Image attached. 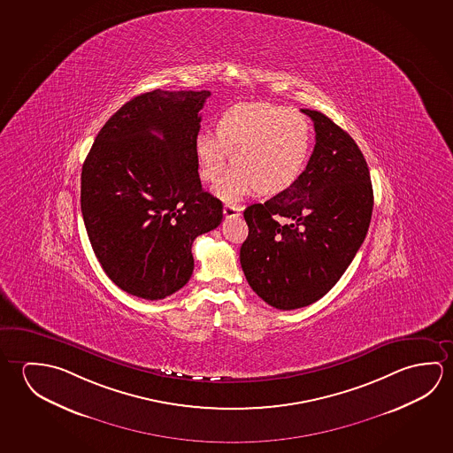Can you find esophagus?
<instances>
[{
	"mask_svg": "<svg viewBox=\"0 0 453 453\" xmlns=\"http://www.w3.org/2000/svg\"><path fill=\"white\" fill-rule=\"evenodd\" d=\"M224 216L230 219V218H238L240 216V207L234 205V203H226L223 210Z\"/></svg>",
	"mask_w": 453,
	"mask_h": 453,
	"instance_id": "esophagus-1",
	"label": "esophagus"
}]
</instances>
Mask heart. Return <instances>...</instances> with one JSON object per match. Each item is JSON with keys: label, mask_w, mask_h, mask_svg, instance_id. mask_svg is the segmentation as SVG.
I'll use <instances>...</instances> for the list:
<instances>
[{"label": "heart", "mask_w": 453, "mask_h": 453, "mask_svg": "<svg viewBox=\"0 0 453 453\" xmlns=\"http://www.w3.org/2000/svg\"><path fill=\"white\" fill-rule=\"evenodd\" d=\"M215 134L196 137L194 157L199 177L210 185L223 179L234 163L235 169L216 188L218 197L226 202L256 191L284 193L310 163L311 125L296 109L268 103L234 105L216 121Z\"/></svg>", "instance_id": "obj_1"}]
</instances>
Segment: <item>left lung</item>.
Segmentation results:
<instances>
[{
	"label": "left lung",
	"instance_id": "left-lung-1",
	"mask_svg": "<svg viewBox=\"0 0 453 453\" xmlns=\"http://www.w3.org/2000/svg\"><path fill=\"white\" fill-rule=\"evenodd\" d=\"M302 111L316 131L306 171L288 191L246 208L250 232L240 250L251 289L282 311L314 303L334 288L372 213L370 169L354 139L324 113Z\"/></svg>",
	"mask_w": 453,
	"mask_h": 453
}]
</instances>
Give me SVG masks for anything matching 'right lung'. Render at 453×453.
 <instances>
[{
    "label": "right lung",
    "instance_id": "1",
    "mask_svg": "<svg viewBox=\"0 0 453 453\" xmlns=\"http://www.w3.org/2000/svg\"><path fill=\"white\" fill-rule=\"evenodd\" d=\"M210 91L155 89L107 119L82 167L81 207L89 243L111 281L161 300L194 270L193 242L223 221L202 189L194 142Z\"/></svg>",
    "mask_w": 453,
    "mask_h": 453
}]
</instances>
